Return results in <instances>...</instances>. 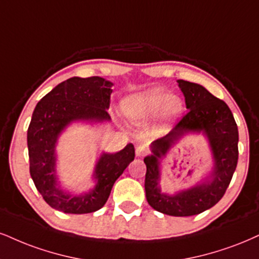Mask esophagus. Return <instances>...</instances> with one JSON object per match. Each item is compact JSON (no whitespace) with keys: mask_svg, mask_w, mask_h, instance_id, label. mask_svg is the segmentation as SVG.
I'll list each match as a JSON object with an SVG mask.
<instances>
[{"mask_svg":"<svg viewBox=\"0 0 259 259\" xmlns=\"http://www.w3.org/2000/svg\"><path fill=\"white\" fill-rule=\"evenodd\" d=\"M146 152H148V150H146L145 146L143 145H139L136 148V156L137 157H143V156L146 155Z\"/></svg>","mask_w":259,"mask_h":259,"instance_id":"1","label":"esophagus"}]
</instances>
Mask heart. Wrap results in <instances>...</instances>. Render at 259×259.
I'll use <instances>...</instances> for the list:
<instances>
[{"label": "heart", "mask_w": 259, "mask_h": 259, "mask_svg": "<svg viewBox=\"0 0 259 259\" xmlns=\"http://www.w3.org/2000/svg\"><path fill=\"white\" fill-rule=\"evenodd\" d=\"M122 109L131 121L140 123L154 117L162 110H164L168 117L178 116L183 110V102L162 89H150L124 98Z\"/></svg>", "instance_id": "b5f03b06"}]
</instances>
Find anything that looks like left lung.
I'll use <instances>...</instances> for the list:
<instances>
[{
	"label": "left lung",
	"instance_id": "8db88e82",
	"mask_svg": "<svg viewBox=\"0 0 259 259\" xmlns=\"http://www.w3.org/2000/svg\"><path fill=\"white\" fill-rule=\"evenodd\" d=\"M185 96L187 113L167 136L151 144L152 155L146 156L145 194L150 206L170 216H192L220 202L229 186L238 163L239 132L231 109L222 100L202 85L178 80ZM203 132L209 140L214 168L209 180L174 196L160 193L158 187L159 159L171 145L187 133Z\"/></svg>",
	"mask_w": 259,
	"mask_h": 259
}]
</instances>
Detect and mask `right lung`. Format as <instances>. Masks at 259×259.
<instances>
[{"instance_id": "right-lung-1", "label": "right lung", "mask_w": 259, "mask_h": 259, "mask_svg": "<svg viewBox=\"0 0 259 259\" xmlns=\"http://www.w3.org/2000/svg\"><path fill=\"white\" fill-rule=\"evenodd\" d=\"M113 82L101 76L67 79L44 96L34 108L27 130L30 174L38 192L54 209L66 213L100 210L109 198L117 178L135 159V146L115 154H102L95 167L97 184L80 196L61 190L56 178L55 146L60 135L74 121H109L108 114Z\"/></svg>"}]
</instances>
